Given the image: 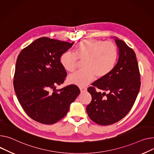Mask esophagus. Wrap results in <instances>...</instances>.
<instances>
[{
    "instance_id": "1",
    "label": "esophagus",
    "mask_w": 154,
    "mask_h": 154,
    "mask_svg": "<svg viewBox=\"0 0 154 154\" xmlns=\"http://www.w3.org/2000/svg\"><path fill=\"white\" fill-rule=\"evenodd\" d=\"M80 90L81 93H83V92H85L87 91V88L85 87H80Z\"/></svg>"
}]
</instances>
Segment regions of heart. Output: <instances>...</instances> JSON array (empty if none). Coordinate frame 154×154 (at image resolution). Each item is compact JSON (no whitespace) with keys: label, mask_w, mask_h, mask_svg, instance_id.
<instances>
[{"label":"heart","mask_w":154,"mask_h":154,"mask_svg":"<svg viewBox=\"0 0 154 154\" xmlns=\"http://www.w3.org/2000/svg\"><path fill=\"white\" fill-rule=\"evenodd\" d=\"M78 58L85 60L84 70L70 74L68 82L82 87L89 84L95 76L98 79L107 75L113 69L116 58L117 48L111 42L90 39L80 42L76 53L66 51L60 57V63L67 71L72 72L77 67Z\"/></svg>","instance_id":"b5f03b06"}]
</instances>
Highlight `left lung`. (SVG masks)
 Here are the masks:
<instances>
[{
  "label": "left lung",
  "instance_id": "left-lung-1",
  "mask_svg": "<svg viewBox=\"0 0 154 154\" xmlns=\"http://www.w3.org/2000/svg\"><path fill=\"white\" fill-rule=\"evenodd\" d=\"M118 58L110 72L100 78L87 90L91 101L87 106L89 118L103 126L114 124L123 118L134 105L140 87L136 54L125 42L115 37ZM95 88L105 91H96Z\"/></svg>",
  "mask_w": 154,
  "mask_h": 154
}]
</instances>
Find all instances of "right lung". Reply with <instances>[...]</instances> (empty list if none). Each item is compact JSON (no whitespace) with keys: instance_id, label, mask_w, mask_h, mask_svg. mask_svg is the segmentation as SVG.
<instances>
[{"instance_id":"1","label":"right lung","mask_w":154,"mask_h":154,"mask_svg":"<svg viewBox=\"0 0 154 154\" xmlns=\"http://www.w3.org/2000/svg\"><path fill=\"white\" fill-rule=\"evenodd\" d=\"M73 45L40 38L24 48L17 57L15 91L26 113L40 123L52 125L64 118L80 94L75 85L56 90L67 76L60 57Z\"/></svg>"}]
</instances>
